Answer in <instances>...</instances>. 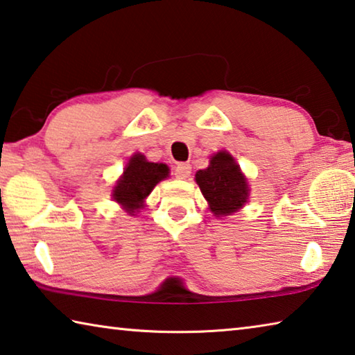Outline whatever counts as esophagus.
Masks as SVG:
<instances>
[{"mask_svg":"<svg viewBox=\"0 0 355 355\" xmlns=\"http://www.w3.org/2000/svg\"><path fill=\"white\" fill-rule=\"evenodd\" d=\"M173 175H175V177H177V178H180V180L188 178V177L191 175V166H189V164H186V163H180V164H177L175 171H173Z\"/></svg>","mask_w":355,"mask_h":355,"instance_id":"obj_1","label":"esophagus"}]
</instances>
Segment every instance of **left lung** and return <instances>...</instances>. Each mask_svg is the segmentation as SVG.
I'll use <instances>...</instances> for the list:
<instances>
[{"mask_svg": "<svg viewBox=\"0 0 355 355\" xmlns=\"http://www.w3.org/2000/svg\"><path fill=\"white\" fill-rule=\"evenodd\" d=\"M196 182L216 216L235 213L248 202V182L233 156L227 152L216 153L208 169L196 173Z\"/></svg>", "mask_w": 355, "mask_h": 355, "instance_id": "left-lung-1", "label": "left lung"}]
</instances>
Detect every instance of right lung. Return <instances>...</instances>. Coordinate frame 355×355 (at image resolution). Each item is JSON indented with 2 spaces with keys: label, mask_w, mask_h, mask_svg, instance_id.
I'll return each mask as SVG.
<instances>
[{
  "label": "right lung",
  "mask_w": 355,
  "mask_h": 355,
  "mask_svg": "<svg viewBox=\"0 0 355 355\" xmlns=\"http://www.w3.org/2000/svg\"><path fill=\"white\" fill-rule=\"evenodd\" d=\"M169 175V167L163 163H148L146 156L137 153L125 167L123 177L112 191L114 200L123 205L130 214L142 207V202L161 180Z\"/></svg>",
  "instance_id": "1"
}]
</instances>
